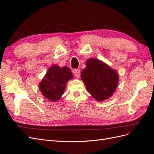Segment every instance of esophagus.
Instances as JSON below:
<instances>
[{"instance_id":"esophagus-1","label":"esophagus","mask_w":154,"mask_h":154,"mask_svg":"<svg viewBox=\"0 0 154 154\" xmlns=\"http://www.w3.org/2000/svg\"><path fill=\"white\" fill-rule=\"evenodd\" d=\"M73 73L74 74V76L78 78L80 75V71L79 69H74L73 71Z\"/></svg>"}]
</instances>
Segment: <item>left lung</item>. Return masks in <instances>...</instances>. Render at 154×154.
Returning a JSON list of instances; mask_svg holds the SVG:
<instances>
[{"label": "left lung", "instance_id": "obj_1", "mask_svg": "<svg viewBox=\"0 0 154 154\" xmlns=\"http://www.w3.org/2000/svg\"><path fill=\"white\" fill-rule=\"evenodd\" d=\"M81 78L87 91L97 101L110 97L117 88L119 80L117 72L95 58L87 60Z\"/></svg>", "mask_w": 154, "mask_h": 154}]
</instances>
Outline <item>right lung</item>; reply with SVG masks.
Masks as SVG:
<instances>
[{
    "label": "right lung",
    "mask_w": 154,
    "mask_h": 154,
    "mask_svg": "<svg viewBox=\"0 0 154 154\" xmlns=\"http://www.w3.org/2000/svg\"><path fill=\"white\" fill-rule=\"evenodd\" d=\"M71 78L72 74L69 67H60L54 65L49 68L40 82V91L49 100L57 101L63 94L67 81Z\"/></svg>",
    "instance_id": "obj_1"
}]
</instances>
